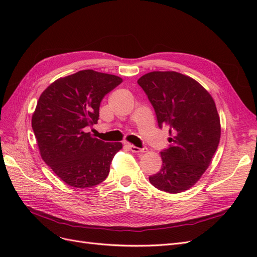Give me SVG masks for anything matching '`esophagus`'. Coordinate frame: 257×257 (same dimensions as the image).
<instances>
[{"mask_svg": "<svg viewBox=\"0 0 257 257\" xmlns=\"http://www.w3.org/2000/svg\"><path fill=\"white\" fill-rule=\"evenodd\" d=\"M127 147H128V149L134 153H144V152H146L145 148H138V147H136L134 145H131V144H127Z\"/></svg>", "mask_w": 257, "mask_h": 257, "instance_id": "esophagus-1", "label": "esophagus"}]
</instances>
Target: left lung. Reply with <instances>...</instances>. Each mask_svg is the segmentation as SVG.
Returning a JSON list of instances; mask_svg holds the SVG:
<instances>
[{"label": "left lung", "instance_id": "obj_1", "mask_svg": "<svg viewBox=\"0 0 257 257\" xmlns=\"http://www.w3.org/2000/svg\"><path fill=\"white\" fill-rule=\"evenodd\" d=\"M137 82L154 108L159 127H169L170 146L161 152L162 167L149 181L172 194L189 190L206 172L220 143L214 100L195 79L173 71L148 73Z\"/></svg>", "mask_w": 257, "mask_h": 257}]
</instances>
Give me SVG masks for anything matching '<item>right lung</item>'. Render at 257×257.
Masks as SVG:
<instances>
[{"label": "right lung", "instance_id": "add662e5", "mask_svg": "<svg viewBox=\"0 0 257 257\" xmlns=\"http://www.w3.org/2000/svg\"><path fill=\"white\" fill-rule=\"evenodd\" d=\"M122 82L118 76L84 69L53 81L38 98L32 128L41 157L74 188L103 182L121 143H105L84 131L96 124L104 96Z\"/></svg>", "mask_w": 257, "mask_h": 257}]
</instances>
